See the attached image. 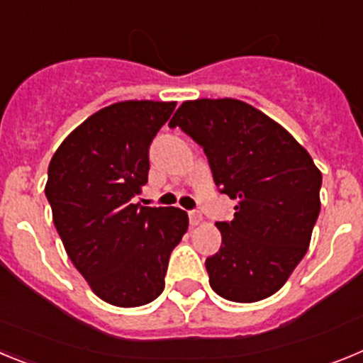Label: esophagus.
I'll return each mask as SVG.
<instances>
[{
	"instance_id": "1",
	"label": "esophagus",
	"mask_w": 363,
	"mask_h": 363,
	"mask_svg": "<svg viewBox=\"0 0 363 363\" xmlns=\"http://www.w3.org/2000/svg\"><path fill=\"white\" fill-rule=\"evenodd\" d=\"M189 220H191V225H200L201 221H203V216H201L200 211H191L189 213Z\"/></svg>"
}]
</instances>
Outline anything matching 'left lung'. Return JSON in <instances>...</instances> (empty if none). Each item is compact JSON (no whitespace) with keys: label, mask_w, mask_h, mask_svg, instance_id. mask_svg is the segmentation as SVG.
Returning <instances> with one entry per match:
<instances>
[{"label":"left lung","mask_w":363,"mask_h":363,"mask_svg":"<svg viewBox=\"0 0 363 363\" xmlns=\"http://www.w3.org/2000/svg\"><path fill=\"white\" fill-rule=\"evenodd\" d=\"M169 127L203 149L216 187L238 200L234 220L216 223L220 251L205 259L213 291L240 303L274 294L309 247L318 167L281 125L240 99L184 101Z\"/></svg>","instance_id":"obj_1"}]
</instances>
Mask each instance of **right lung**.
I'll use <instances>...</instances> for the list:
<instances>
[{"mask_svg": "<svg viewBox=\"0 0 363 363\" xmlns=\"http://www.w3.org/2000/svg\"><path fill=\"white\" fill-rule=\"evenodd\" d=\"M174 101H120L86 118L57 147L45 194L74 267L116 307L156 300L172 249L187 233L178 207L133 198L149 178V147Z\"/></svg>", "mask_w": 363, "mask_h": 363, "instance_id": "add662e5", "label": "right lung"}]
</instances>
